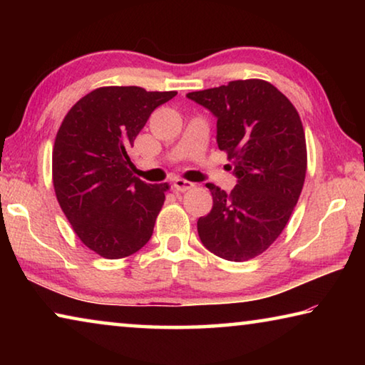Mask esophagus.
I'll list each match as a JSON object with an SVG mask.
<instances>
[{"label":"esophagus","instance_id":"1","mask_svg":"<svg viewBox=\"0 0 365 365\" xmlns=\"http://www.w3.org/2000/svg\"><path fill=\"white\" fill-rule=\"evenodd\" d=\"M195 187V183H191L188 180H183V178H175L174 180V188L177 191H187Z\"/></svg>","mask_w":365,"mask_h":365}]
</instances>
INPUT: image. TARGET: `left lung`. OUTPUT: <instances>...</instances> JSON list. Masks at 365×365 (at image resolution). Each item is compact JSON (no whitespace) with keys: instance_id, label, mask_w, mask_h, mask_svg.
<instances>
[{"instance_id":"1","label":"left lung","mask_w":365,"mask_h":365,"mask_svg":"<svg viewBox=\"0 0 365 365\" xmlns=\"http://www.w3.org/2000/svg\"><path fill=\"white\" fill-rule=\"evenodd\" d=\"M187 96L217 117L219 150L238 178L230 193L206 185L212 209L197 219V235L215 256L250 261L280 237L299 200L307 169L299 114L282 91L259 78Z\"/></svg>"}]
</instances>
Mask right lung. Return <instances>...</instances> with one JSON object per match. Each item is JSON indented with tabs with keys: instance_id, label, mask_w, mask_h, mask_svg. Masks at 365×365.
Returning a JSON list of instances; mask_svg holds the SVG:
<instances>
[{
	"instance_id": "obj_1",
	"label": "right lung",
	"mask_w": 365,
	"mask_h": 365,
	"mask_svg": "<svg viewBox=\"0 0 365 365\" xmlns=\"http://www.w3.org/2000/svg\"><path fill=\"white\" fill-rule=\"evenodd\" d=\"M177 91L101 86L66 114L53 148L58 202L82 243L106 259L137 252L150 242L168 183L132 174L128 150L154 109Z\"/></svg>"
}]
</instances>
